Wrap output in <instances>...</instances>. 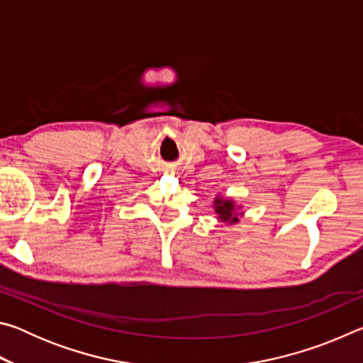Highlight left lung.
Returning a JSON list of instances; mask_svg holds the SVG:
<instances>
[{
  "instance_id": "1",
  "label": "left lung",
  "mask_w": 363,
  "mask_h": 363,
  "mask_svg": "<svg viewBox=\"0 0 363 363\" xmlns=\"http://www.w3.org/2000/svg\"><path fill=\"white\" fill-rule=\"evenodd\" d=\"M216 211L218 214H219V218L223 219V220H229V223H235V220H238L237 219V216H232V213H233V203L232 201H224L223 199H218L216 200Z\"/></svg>"
}]
</instances>
